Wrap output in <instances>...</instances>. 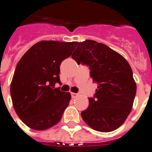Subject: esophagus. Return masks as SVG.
Here are the masks:
<instances>
[{
  "label": "esophagus",
  "instance_id": "34e87169",
  "mask_svg": "<svg viewBox=\"0 0 152 152\" xmlns=\"http://www.w3.org/2000/svg\"><path fill=\"white\" fill-rule=\"evenodd\" d=\"M71 95H72V98H76V96L78 95V94H76V93L72 92V93H71Z\"/></svg>",
  "mask_w": 152,
  "mask_h": 152
}]
</instances>
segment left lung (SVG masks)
<instances>
[{"mask_svg":"<svg viewBox=\"0 0 152 152\" xmlns=\"http://www.w3.org/2000/svg\"><path fill=\"white\" fill-rule=\"evenodd\" d=\"M72 58L87 65L98 84L89 106L81 112L83 120L93 129L108 132L119 128L131 112L137 85L129 64L105 44L93 40L76 42Z\"/></svg>","mask_w":152,"mask_h":152,"instance_id":"1","label":"left lung"}]
</instances>
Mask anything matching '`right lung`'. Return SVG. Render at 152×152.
Listing matches in <instances>:
<instances>
[{
    "instance_id": "obj_1",
    "label": "right lung",
    "mask_w": 152,
    "mask_h": 152,
    "mask_svg": "<svg viewBox=\"0 0 152 152\" xmlns=\"http://www.w3.org/2000/svg\"><path fill=\"white\" fill-rule=\"evenodd\" d=\"M76 42L41 41L18 62L10 87L15 113L32 129L45 130L57 124L69 106L71 95L55 84L60 65L70 57Z\"/></svg>"
}]
</instances>
